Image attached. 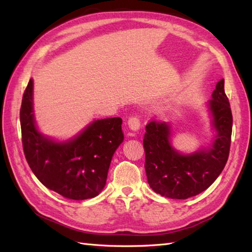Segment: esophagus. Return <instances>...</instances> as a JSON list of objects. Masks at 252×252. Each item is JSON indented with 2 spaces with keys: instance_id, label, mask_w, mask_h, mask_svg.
<instances>
[{
  "instance_id": "34e87169",
  "label": "esophagus",
  "mask_w": 252,
  "mask_h": 252,
  "mask_svg": "<svg viewBox=\"0 0 252 252\" xmlns=\"http://www.w3.org/2000/svg\"><path fill=\"white\" fill-rule=\"evenodd\" d=\"M127 126H129V127L131 130L133 131H136L140 129L141 126V120H140V117L134 115V116H131L129 118V120H127Z\"/></svg>"
}]
</instances>
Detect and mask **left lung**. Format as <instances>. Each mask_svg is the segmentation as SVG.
<instances>
[{
	"label": "left lung",
	"instance_id": "obj_1",
	"mask_svg": "<svg viewBox=\"0 0 252 252\" xmlns=\"http://www.w3.org/2000/svg\"><path fill=\"white\" fill-rule=\"evenodd\" d=\"M213 126L218 134L209 151L180 155L169 143L170 126L152 120L143 138L145 171L154 191L173 199H187L207 189L226 164L231 147L233 116L224 91V80L216 85L210 100Z\"/></svg>",
	"mask_w": 252,
	"mask_h": 252
}]
</instances>
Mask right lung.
Listing matches in <instances>:
<instances>
[{
	"mask_svg": "<svg viewBox=\"0 0 252 252\" xmlns=\"http://www.w3.org/2000/svg\"><path fill=\"white\" fill-rule=\"evenodd\" d=\"M32 85L30 79L20 107L21 141L32 172L47 189L67 199L97 196L106 184L112 155L123 141L122 119L96 120L74 140L53 142L34 126Z\"/></svg>",
	"mask_w": 252,
	"mask_h": 252,
	"instance_id": "right-lung-1",
	"label": "right lung"
}]
</instances>
